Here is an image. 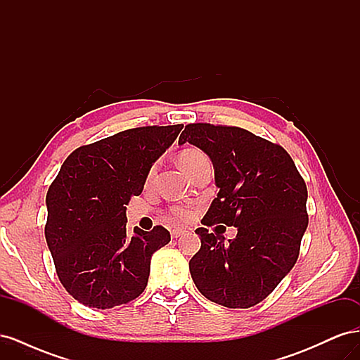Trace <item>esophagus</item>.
Listing matches in <instances>:
<instances>
[{
	"instance_id": "obj_1",
	"label": "esophagus",
	"mask_w": 360,
	"mask_h": 360,
	"mask_svg": "<svg viewBox=\"0 0 360 360\" xmlns=\"http://www.w3.org/2000/svg\"><path fill=\"white\" fill-rule=\"evenodd\" d=\"M183 234H184V230H181V228H174V230L171 231V237L172 238H177V237H180Z\"/></svg>"
}]
</instances>
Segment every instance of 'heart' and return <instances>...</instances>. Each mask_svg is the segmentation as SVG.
Segmentation results:
<instances>
[{
    "label": "heart",
    "instance_id": "obj_1",
    "mask_svg": "<svg viewBox=\"0 0 360 360\" xmlns=\"http://www.w3.org/2000/svg\"><path fill=\"white\" fill-rule=\"evenodd\" d=\"M204 158H205V155L202 153V151H200L197 148H188V150L181 151L179 156V162H180V167L186 172H189V169L195 165V163L200 162ZM171 214L176 221H188L192 216V210L188 209V207H176V209H172Z\"/></svg>",
    "mask_w": 360,
    "mask_h": 360
}]
</instances>
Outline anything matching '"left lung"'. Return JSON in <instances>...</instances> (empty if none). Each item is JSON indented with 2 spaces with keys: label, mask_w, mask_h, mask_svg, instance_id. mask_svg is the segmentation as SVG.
<instances>
[{
  "label": "left lung",
  "mask_w": 360,
  "mask_h": 360,
  "mask_svg": "<svg viewBox=\"0 0 360 360\" xmlns=\"http://www.w3.org/2000/svg\"><path fill=\"white\" fill-rule=\"evenodd\" d=\"M209 155L219 188L201 224L237 226L225 243L197 228L201 248L189 261L204 297L225 308L264 300L296 264L308 226V189L287 151L246 129L210 123L184 127L179 144Z\"/></svg>",
  "instance_id": "left-lung-1"
}]
</instances>
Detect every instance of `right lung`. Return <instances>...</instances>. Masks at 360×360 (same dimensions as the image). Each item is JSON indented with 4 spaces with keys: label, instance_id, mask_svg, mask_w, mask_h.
Instances as JSON below:
<instances>
[{
    "label": "right lung",
    "instance_id": "1",
    "mask_svg": "<svg viewBox=\"0 0 360 360\" xmlns=\"http://www.w3.org/2000/svg\"><path fill=\"white\" fill-rule=\"evenodd\" d=\"M183 124L127 129L78 147L46 193L45 237L58 279L85 307L110 309L147 287L150 261L169 243L167 228L126 233V205Z\"/></svg>",
    "mask_w": 360,
    "mask_h": 360
}]
</instances>
